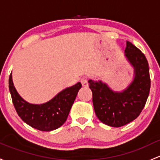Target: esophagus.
<instances>
[{"label":"esophagus","instance_id":"esophagus-1","mask_svg":"<svg viewBox=\"0 0 160 160\" xmlns=\"http://www.w3.org/2000/svg\"><path fill=\"white\" fill-rule=\"evenodd\" d=\"M80 81H81L82 85H83V87H87V86L88 85V82H87V77H83V78H81Z\"/></svg>","mask_w":160,"mask_h":160}]
</instances>
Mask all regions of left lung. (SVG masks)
<instances>
[{"label": "left lung", "mask_w": 160, "mask_h": 160, "mask_svg": "<svg viewBox=\"0 0 160 160\" xmlns=\"http://www.w3.org/2000/svg\"><path fill=\"white\" fill-rule=\"evenodd\" d=\"M125 52L135 69V78L128 88L117 93L101 81H88L97 118L112 127H122L137 119L145 107L150 90L149 64L144 53L129 41Z\"/></svg>", "instance_id": "8db88e82"}]
</instances>
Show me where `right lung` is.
<instances>
[{
  "label": "right lung",
  "mask_w": 160,
  "mask_h": 160,
  "mask_svg": "<svg viewBox=\"0 0 160 160\" xmlns=\"http://www.w3.org/2000/svg\"><path fill=\"white\" fill-rule=\"evenodd\" d=\"M80 83L65 89L46 103L37 105L23 100L13 87L12 76L9 77V90L14 108L23 122L41 131H51L59 128L66 122L74 102Z\"/></svg>",
  "instance_id": "right-lung-1"
}]
</instances>
